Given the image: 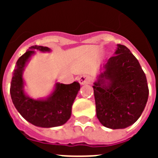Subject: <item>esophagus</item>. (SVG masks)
Wrapping results in <instances>:
<instances>
[{
    "instance_id": "1",
    "label": "esophagus",
    "mask_w": 158,
    "mask_h": 158,
    "mask_svg": "<svg viewBox=\"0 0 158 158\" xmlns=\"http://www.w3.org/2000/svg\"><path fill=\"white\" fill-rule=\"evenodd\" d=\"M91 82V77L88 75H82L79 78V83L81 85H85V84H89Z\"/></svg>"
}]
</instances>
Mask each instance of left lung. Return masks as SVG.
Instances as JSON below:
<instances>
[{"label": "left lung", "instance_id": "1", "mask_svg": "<svg viewBox=\"0 0 158 158\" xmlns=\"http://www.w3.org/2000/svg\"><path fill=\"white\" fill-rule=\"evenodd\" d=\"M115 55L94 83L96 116L103 126L123 129L142 115L149 96L147 80L139 61L126 46L118 44Z\"/></svg>", "mask_w": 158, "mask_h": 158}]
</instances>
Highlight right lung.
Masks as SVG:
<instances>
[{
  "label": "right lung",
  "mask_w": 158,
  "mask_h": 158,
  "mask_svg": "<svg viewBox=\"0 0 158 158\" xmlns=\"http://www.w3.org/2000/svg\"><path fill=\"white\" fill-rule=\"evenodd\" d=\"M34 50L50 51V48L32 46L16 62L12 73L10 94L12 103L19 113L29 123L40 127H54L65 124L71 116L73 103L80 90V84L74 81L69 85L57 83L52 94L46 100H34L23 91V71Z\"/></svg>",
  "instance_id": "obj_1"
}]
</instances>
